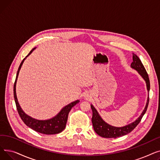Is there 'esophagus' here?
<instances>
[{
	"instance_id": "obj_1",
	"label": "esophagus",
	"mask_w": 160,
	"mask_h": 160,
	"mask_svg": "<svg viewBox=\"0 0 160 160\" xmlns=\"http://www.w3.org/2000/svg\"><path fill=\"white\" fill-rule=\"evenodd\" d=\"M89 95H88V94H86V95H85V97H86V98H89Z\"/></svg>"
}]
</instances>
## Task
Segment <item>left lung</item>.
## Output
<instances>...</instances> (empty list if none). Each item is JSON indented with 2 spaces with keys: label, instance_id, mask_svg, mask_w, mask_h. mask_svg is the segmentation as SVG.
I'll list each match as a JSON object with an SVG mask.
<instances>
[{
  "label": "left lung",
  "instance_id": "1",
  "mask_svg": "<svg viewBox=\"0 0 160 160\" xmlns=\"http://www.w3.org/2000/svg\"><path fill=\"white\" fill-rule=\"evenodd\" d=\"M130 67L132 69H135L138 72V73L141 75V77L144 79L146 82L147 89L148 91V97L146 106L143 111L142 112L141 114L139 115L138 118L130 124H128L124 127H116L112 126L110 124L106 122L99 113L95 108L91 104V110L93 111V117H92V124L94 128L95 132L98 134V136L102 138H117L119 137H121L123 136L127 135V134L131 132L134 128H135L137 125L141 121L142 116H143L147 110L148 102H149V91H150V80L148 78V75L145 69V67L141 63L139 57L133 53V62L131 63Z\"/></svg>",
  "mask_w": 160,
  "mask_h": 160
}]
</instances>
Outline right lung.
Listing matches in <instances>:
<instances>
[{
    "instance_id": "obj_1",
    "label": "right lung",
    "mask_w": 160,
    "mask_h": 160,
    "mask_svg": "<svg viewBox=\"0 0 160 160\" xmlns=\"http://www.w3.org/2000/svg\"><path fill=\"white\" fill-rule=\"evenodd\" d=\"M35 48H33L29 52V54L25 57V58L23 59V60L21 62L19 67L18 72H17L16 78L14 83V86H13V96H14V100L15 102L16 107H17V110H18L19 116L21 117V119L24 122V124L27 126H28L29 128H32V130L41 133L47 134V135H51V134L59 133L62 132L65 129L66 123L67 121V118H68L69 113L71 111L72 108L80 102L79 100H75V101L72 102L70 104L64 106L60 110V112L51 119H47V120H38L34 118H32V117L28 115L27 113H24V112L22 110L21 107L20 106L18 98H17L16 83H17V80H18L20 69L23 64L24 61L26 60V58L30 54H31V53L35 50Z\"/></svg>"
}]
</instances>
